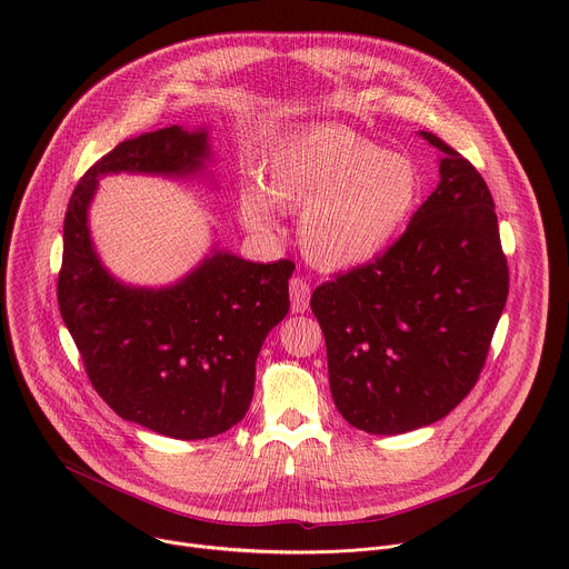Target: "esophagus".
I'll list each match as a JSON object with an SVG mask.
<instances>
[{"instance_id":"obj_1","label":"esophagus","mask_w":569,"mask_h":569,"mask_svg":"<svg viewBox=\"0 0 569 569\" xmlns=\"http://www.w3.org/2000/svg\"><path fill=\"white\" fill-rule=\"evenodd\" d=\"M290 301H292V312H303L308 310L310 303V283L301 277L290 279Z\"/></svg>"}]
</instances>
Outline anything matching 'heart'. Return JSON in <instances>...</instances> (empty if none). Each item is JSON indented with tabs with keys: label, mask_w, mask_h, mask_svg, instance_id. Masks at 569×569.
I'll return each instance as SVG.
<instances>
[{
	"label": "heart",
	"mask_w": 569,
	"mask_h": 569,
	"mask_svg": "<svg viewBox=\"0 0 569 569\" xmlns=\"http://www.w3.org/2000/svg\"><path fill=\"white\" fill-rule=\"evenodd\" d=\"M421 171L342 126H312L286 139L268 159L263 193L281 209L301 207L299 242L319 268L351 270L376 261L421 200ZM257 189H242L238 211L259 236L277 224Z\"/></svg>",
	"instance_id": "1"
}]
</instances>
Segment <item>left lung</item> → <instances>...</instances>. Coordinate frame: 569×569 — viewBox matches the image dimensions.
Masks as SVG:
<instances>
[{"mask_svg":"<svg viewBox=\"0 0 569 569\" xmlns=\"http://www.w3.org/2000/svg\"><path fill=\"white\" fill-rule=\"evenodd\" d=\"M439 187L376 261L315 288L340 415L369 435L430 426L475 387L509 295L496 204L432 132Z\"/></svg>","mask_w":569,"mask_h":569,"instance_id":"obj_1","label":"left lung"}]
</instances>
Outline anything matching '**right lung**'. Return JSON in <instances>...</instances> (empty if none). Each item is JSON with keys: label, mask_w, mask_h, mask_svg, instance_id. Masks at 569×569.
I'll use <instances>...</instances> for the list:
<instances>
[{"label": "right lung", "mask_w": 569, "mask_h": 569, "mask_svg": "<svg viewBox=\"0 0 569 569\" xmlns=\"http://www.w3.org/2000/svg\"><path fill=\"white\" fill-rule=\"evenodd\" d=\"M204 128L171 126L121 141L80 178L64 213L58 306L92 387L126 421L171 439L236 426L254 396L257 356L288 315L295 263H252L213 250L169 288L117 281L94 252L88 209L99 178H189L209 159Z\"/></svg>", "instance_id": "obj_1"}]
</instances>
